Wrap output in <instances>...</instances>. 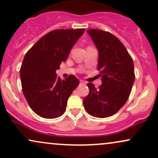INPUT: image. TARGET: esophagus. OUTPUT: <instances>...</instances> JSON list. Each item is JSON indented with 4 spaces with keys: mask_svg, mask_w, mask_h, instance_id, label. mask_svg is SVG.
<instances>
[{
    "mask_svg": "<svg viewBox=\"0 0 158 158\" xmlns=\"http://www.w3.org/2000/svg\"><path fill=\"white\" fill-rule=\"evenodd\" d=\"M80 84L82 85H86V82H85V81H84L83 80H80Z\"/></svg>",
    "mask_w": 158,
    "mask_h": 158,
    "instance_id": "1",
    "label": "esophagus"
}]
</instances>
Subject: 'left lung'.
<instances>
[{"label":"left lung","instance_id":"left-lung-1","mask_svg":"<svg viewBox=\"0 0 158 158\" xmlns=\"http://www.w3.org/2000/svg\"><path fill=\"white\" fill-rule=\"evenodd\" d=\"M98 51V71L102 84L98 88L88 83L89 94L83 100L92 116L107 118L116 113L126 103L135 81L133 60L118 38L99 29L87 31Z\"/></svg>","mask_w":158,"mask_h":158}]
</instances>
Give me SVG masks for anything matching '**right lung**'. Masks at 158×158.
Instances as JSON below:
<instances>
[{"label":"right lung","mask_w":158,"mask_h":158,"mask_svg":"<svg viewBox=\"0 0 158 158\" xmlns=\"http://www.w3.org/2000/svg\"><path fill=\"white\" fill-rule=\"evenodd\" d=\"M84 28L57 29L41 37L25 55L20 70L23 93L31 110L44 118L64 113L68 98L79 84L75 76L61 79L56 71L65 62Z\"/></svg>","instance_id":"obj_1"}]
</instances>
